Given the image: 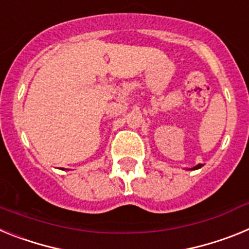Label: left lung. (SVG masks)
<instances>
[{"mask_svg": "<svg viewBox=\"0 0 249 249\" xmlns=\"http://www.w3.org/2000/svg\"><path fill=\"white\" fill-rule=\"evenodd\" d=\"M201 167H202V164H197V166H196V167H193L192 169H198V168H201Z\"/></svg>", "mask_w": 249, "mask_h": 249, "instance_id": "left-lung-1", "label": "left lung"}]
</instances>
